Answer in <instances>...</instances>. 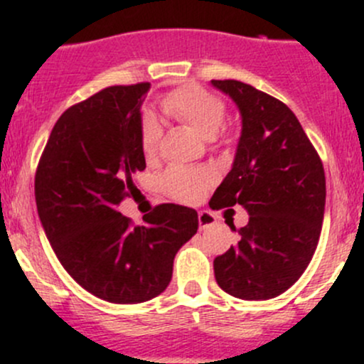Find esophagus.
<instances>
[{
    "mask_svg": "<svg viewBox=\"0 0 364 364\" xmlns=\"http://www.w3.org/2000/svg\"><path fill=\"white\" fill-rule=\"evenodd\" d=\"M215 223H216V218L211 215V213H208V211H200L199 213V227H200V230L209 229V227H213V225H215Z\"/></svg>",
    "mask_w": 364,
    "mask_h": 364,
    "instance_id": "esophagus-1",
    "label": "esophagus"
}]
</instances>
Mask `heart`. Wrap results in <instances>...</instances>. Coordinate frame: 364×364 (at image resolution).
Wrapping results in <instances>:
<instances>
[{"label":"heart","instance_id":"heart-1","mask_svg":"<svg viewBox=\"0 0 364 364\" xmlns=\"http://www.w3.org/2000/svg\"><path fill=\"white\" fill-rule=\"evenodd\" d=\"M165 116L183 121L204 139H213L225 119V104L216 95L209 93L196 84H186L165 95L160 102ZM161 128L156 117L146 116L141 127V148L146 159L155 156L159 149ZM213 174L205 168H188L172 165L164 172L160 185L167 196L181 203H197L208 186Z\"/></svg>","mask_w":364,"mask_h":364}]
</instances>
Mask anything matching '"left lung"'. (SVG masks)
Returning <instances> with one entry per match:
<instances>
[{
	"label": "left lung",
	"mask_w": 364,
	"mask_h": 364,
	"mask_svg": "<svg viewBox=\"0 0 364 364\" xmlns=\"http://www.w3.org/2000/svg\"><path fill=\"white\" fill-rule=\"evenodd\" d=\"M211 84L236 104L241 135L232 168L209 205L240 204L250 215L237 230L240 241L213 262L216 284L240 299H271L299 280L317 248L326 208L324 167L284 102L240 80Z\"/></svg>",
	"instance_id": "8db88e82"
}]
</instances>
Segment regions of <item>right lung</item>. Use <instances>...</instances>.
I'll list each match as a JSON object with an SVG mask.
<instances>
[{
	"instance_id": "right-lung-1",
	"label": "right lung",
	"mask_w": 364,
	"mask_h": 364,
	"mask_svg": "<svg viewBox=\"0 0 364 364\" xmlns=\"http://www.w3.org/2000/svg\"><path fill=\"white\" fill-rule=\"evenodd\" d=\"M151 84L111 86L54 124L35 176L46 236L61 266L100 299L135 304L167 289L179 248L197 232L192 208L160 204L132 227L117 205L144 171L141 107Z\"/></svg>"
}]
</instances>
